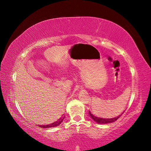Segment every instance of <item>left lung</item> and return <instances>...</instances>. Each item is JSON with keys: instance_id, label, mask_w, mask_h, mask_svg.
I'll return each mask as SVG.
<instances>
[{"instance_id": "8db88e82", "label": "left lung", "mask_w": 151, "mask_h": 151, "mask_svg": "<svg viewBox=\"0 0 151 151\" xmlns=\"http://www.w3.org/2000/svg\"><path fill=\"white\" fill-rule=\"evenodd\" d=\"M89 116H90L96 122V123H97L99 124H107V123H114V122H115V121H117L122 115L121 114L114 118H104V117H99V116H97V115H96L95 114H93V112L90 111H89Z\"/></svg>"}]
</instances>
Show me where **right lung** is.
<instances>
[{
	"mask_svg": "<svg viewBox=\"0 0 151 151\" xmlns=\"http://www.w3.org/2000/svg\"><path fill=\"white\" fill-rule=\"evenodd\" d=\"M64 118H65V116L60 118L58 121H56L55 123H53L52 124H48V125H39V126L41 128H45V129H47V128H51V127H55L58 126L60 124H61V123L63 121V120L64 119Z\"/></svg>",
	"mask_w": 151,
	"mask_h": 151,
	"instance_id": "1",
	"label": "right lung"
}]
</instances>
